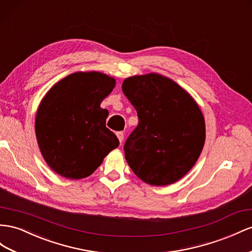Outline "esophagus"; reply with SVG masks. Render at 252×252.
Here are the masks:
<instances>
[{
    "label": "esophagus",
    "instance_id": "obj_1",
    "mask_svg": "<svg viewBox=\"0 0 252 252\" xmlns=\"http://www.w3.org/2000/svg\"><path fill=\"white\" fill-rule=\"evenodd\" d=\"M117 137H118L120 143H122V142H123V140H124V132H123V131L117 132Z\"/></svg>",
    "mask_w": 252,
    "mask_h": 252
}]
</instances>
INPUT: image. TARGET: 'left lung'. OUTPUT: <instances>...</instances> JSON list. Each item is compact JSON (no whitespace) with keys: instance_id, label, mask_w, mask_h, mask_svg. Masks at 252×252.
Segmentation results:
<instances>
[{"instance_id":"left-lung-1","label":"left lung","mask_w":252,"mask_h":252,"mask_svg":"<svg viewBox=\"0 0 252 252\" xmlns=\"http://www.w3.org/2000/svg\"><path fill=\"white\" fill-rule=\"evenodd\" d=\"M122 90L139 118L124 146L128 165L148 185H173L191 171L205 145L206 123L198 104L158 73L128 77Z\"/></svg>"}]
</instances>
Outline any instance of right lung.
I'll use <instances>...</instances> for the list:
<instances>
[{"mask_svg":"<svg viewBox=\"0 0 252 252\" xmlns=\"http://www.w3.org/2000/svg\"><path fill=\"white\" fill-rule=\"evenodd\" d=\"M115 87L107 74L75 72L46 92L36 113L35 132L46 164L67 179L94 173L120 142L106 127L100 103Z\"/></svg>","mask_w":252,"mask_h":252,"instance_id":"1","label":"right lung"}]
</instances>
